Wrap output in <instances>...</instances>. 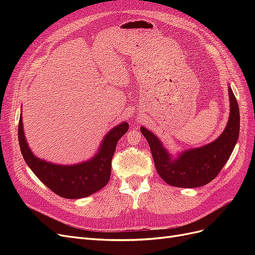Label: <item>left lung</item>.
I'll return each mask as SVG.
<instances>
[{
    "label": "left lung",
    "instance_id": "left-lung-1",
    "mask_svg": "<svg viewBox=\"0 0 255 255\" xmlns=\"http://www.w3.org/2000/svg\"><path fill=\"white\" fill-rule=\"evenodd\" d=\"M230 117L225 130L214 141L199 148L177 153L173 157L151 130L141 127L148 141L156 171L167 184L174 187L196 188L213 181L232 154L239 136V109L229 86Z\"/></svg>",
    "mask_w": 255,
    "mask_h": 255
}]
</instances>
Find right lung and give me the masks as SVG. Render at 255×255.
Here are the masks:
<instances>
[{
	"label": "right lung",
	"instance_id": "add662e5",
	"mask_svg": "<svg viewBox=\"0 0 255 255\" xmlns=\"http://www.w3.org/2000/svg\"><path fill=\"white\" fill-rule=\"evenodd\" d=\"M128 129V123L126 121L113 128L104 136L96 155L75 165L53 164L37 157L25 139L22 114L19 120L18 138L25 163L45 186L63 198L80 199L95 194L109 183L116 145Z\"/></svg>",
	"mask_w": 255,
	"mask_h": 255
}]
</instances>
